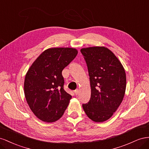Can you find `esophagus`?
<instances>
[{
	"mask_svg": "<svg viewBox=\"0 0 149 149\" xmlns=\"http://www.w3.org/2000/svg\"><path fill=\"white\" fill-rule=\"evenodd\" d=\"M74 92H75V95H78L79 93V89H76V90L74 91Z\"/></svg>",
	"mask_w": 149,
	"mask_h": 149,
	"instance_id": "obj_1",
	"label": "esophagus"
}]
</instances>
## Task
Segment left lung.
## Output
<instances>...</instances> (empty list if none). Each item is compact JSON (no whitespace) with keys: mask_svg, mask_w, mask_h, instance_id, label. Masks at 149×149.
I'll use <instances>...</instances> for the list:
<instances>
[{"mask_svg":"<svg viewBox=\"0 0 149 149\" xmlns=\"http://www.w3.org/2000/svg\"><path fill=\"white\" fill-rule=\"evenodd\" d=\"M88 67L91 97L82 105L87 117L95 122L109 119L119 107L125 95L126 74L115 54L103 46L80 50Z\"/></svg>","mask_w":149,"mask_h":149,"instance_id":"1","label":"left lung"}]
</instances>
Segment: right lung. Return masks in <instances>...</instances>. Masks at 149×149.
I'll list each match as a JSON object with an SVG mask.
<instances>
[{
	"label": "right lung",
	"instance_id": "right-lung-1",
	"mask_svg": "<svg viewBox=\"0 0 149 149\" xmlns=\"http://www.w3.org/2000/svg\"><path fill=\"white\" fill-rule=\"evenodd\" d=\"M78 54L72 47L44 50L29 68L24 80V94L33 114L45 122L62 117L72 96L63 89L62 72Z\"/></svg>",
	"mask_w": 149,
	"mask_h": 149
}]
</instances>
